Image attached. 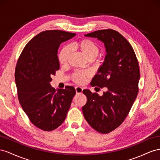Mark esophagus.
Masks as SVG:
<instances>
[{
    "mask_svg": "<svg viewBox=\"0 0 160 160\" xmlns=\"http://www.w3.org/2000/svg\"><path fill=\"white\" fill-rule=\"evenodd\" d=\"M75 89H76V94H80V93L82 92L83 88H82V87H80V86H76Z\"/></svg>",
    "mask_w": 160,
    "mask_h": 160,
    "instance_id": "1",
    "label": "esophagus"
}]
</instances>
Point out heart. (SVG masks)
Segmentation results:
<instances>
[{
    "mask_svg": "<svg viewBox=\"0 0 160 160\" xmlns=\"http://www.w3.org/2000/svg\"><path fill=\"white\" fill-rule=\"evenodd\" d=\"M74 48L82 53L90 61H94L100 53L99 45L90 39H82L74 42L71 46H65L61 49L58 54V60L61 65H66L70 55V48ZM87 71H76L72 74V79L78 84H82L86 79L90 76Z\"/></svg>",
    "mask_w": 160,
    "mask_h": 160,
    "instance_id": "1",
    "label": "heart"
}]
</instances>
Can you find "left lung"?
Returning a JSON list of instances; mask_svg holds the SVG:
<instances>
[{"label": "left lung", "instance_id": "8db88e82", "mask_svg": "<svg viewBox=\"0 0 160 160\" xmlns=\"http://www.w3.org/2000/svg\"><path fill=\"white\" fill-rule=\"evenodd\" d=\"M104 43L107 55L90 85L107 87L102 96L84 90L87 102L83 115L92 128L100 133H110L124 121L138 96L140 71L131 44L112 29L98 30L85 35Z\"/></svg>", "mask_w": 160, "mask_h": 160}]
</instances>
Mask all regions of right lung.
<instances>
[{"instance_id":"right-lung-1","label":"right lung","mask_w":160,"mask_h":160,"mask_svg":"<svg viewBox=\"0 0 160 160\" xmlns=\"http://www.w3.org/2000/svg\"><path fill=\"white\" fill-rule=\"evenodd\" d=\"M76 33L61 30L41 32L25 45L15 68L18 98L30 121L38 128L51 131L64 121L76 94L73 86L56 90L52 76L60 69V45Z\"/></svg>"}]
</instances>
